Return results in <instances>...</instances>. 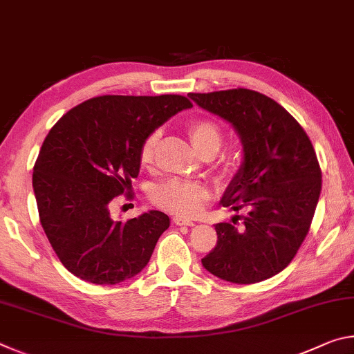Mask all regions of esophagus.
<instances>
[{
  "label": "esophagus",
  "instance_id": "1",
  "mask_svg": "<svg viewBox=\"0 0 354 354\" xmlns=\"http://www.w3.org/2000/svg\"><path fill=\"white\" fill-rule=\"evenodd\" d=\"M173 223L178 225V226H194L195 223L189 218H184V217H175L173 218Z\"/></svg>",
  "mask_w": 354,
  "mask_h": 354
}]
</instances>
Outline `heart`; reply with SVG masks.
<instances>
[{
	"instance_id": "1",
	"label": "heart",
	"mask_w": 354,
	"mask_h": 354,
	"mask_svg": "<svg viewBox=\"0 0 354 354\" xmlns=\"http://www.w3.org/2000/svg\"><path fill=\"white\" fill-rule=\"evenodd\" d=\"M187 134L192 145L201 156L203 153H217L223 140V134L217 123L211 120H195L187 124ZM159 142V134L153 133L147 137L140 148V162L149 165L153 162L156 147ZM209 190L205 184L195 181H183V179H171L153 192V200L158 206L176 215L190 217L200 211L203 201L207 198Z\"/></svg>"
}]
</instances>
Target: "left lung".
<instances>
[{"label": "left lung", "mask_w": 354, "mask_h": 354, "mask_svg": "<svg viewBox=\"0 0 354 354\" xmlns=\"http://www.w3.org/2000/svg\"><path fill=\"white\" fill-rule=\"evenodd\" d=\"M201 109L225 120L242 143V162L220 203L247 209L242 226L215 225L217 245L203 257L209 273L254 284L283 272L306 237L322 190L309 137L277 101L248 88L189 93Z\"/></svg>", "instance_id": "left-lung-1"}]
</instances>
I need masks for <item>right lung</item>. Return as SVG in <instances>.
<instances>
[{"mask_svg":"<svg viewBox=\"0 0 354 354\" xmlns=\"http://www.w3.org/2000/svg\"><path fill=\"white\" fill-rule=\"evenodd\" d=\"M190 107L181 95H104L73 107L46 136L34 195L48 241L75 277L118 284L147 267L169 215L148 211L123 223L112 220L109 205L133 187L147 137Z\"/></svg>","mask_w":354,"mask_h":354,"instance_id":"obj_1","label":"right lung"}]
</instances>
